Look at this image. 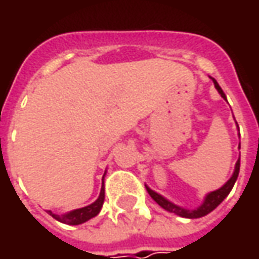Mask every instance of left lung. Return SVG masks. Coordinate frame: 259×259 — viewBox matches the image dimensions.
<instances>
[{
  "instance_id": "obj_1",
  "label": "left lung",
  "mask_w": 259,
  "mask_h": 259,
  "mask_svg": "<svg viewBox=\"0 0 259 259\" xmlns=\"http://www.w3.org/2000/svg\"><path fill=\"white\" fill-rule=\"evenodd\" d=\"M210 79L213 80V85L214 88H216V91H218V92L221 94V96L226 101V95L224 94L222 88L219 86V83L214 80L213 77H210ZM238 130H239V126H238ZM239 148H241V144H239ZM239 167H241V155H239V158H238V161H236V164H235V170L234 173H232V176H231V179H229L222 187H219L218 190L206 194L202 204L197 206V207H194V209H187V207H182V206H179V204H174L173 202H170L168 199H165L164 196H161V194H158L157 192H154L153 189H150L148 186H145V187H147L148 194H150V196H151L163 209H165L167 212L177 214V216H182V218H187V219H197V218L206 216L207 213H210L212 210H214L219 204L224 202L225 197L231 193L235 182H236V179H238V174H239Z\"/></svg>"
}]
</instances>
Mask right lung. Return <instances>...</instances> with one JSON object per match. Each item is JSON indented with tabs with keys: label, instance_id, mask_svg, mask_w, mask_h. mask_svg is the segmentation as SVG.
<instances>
[{
	"label": "right lung",
	"instance_id": "1",
	"mask_svg": "<svg viewBox=\"0 0 259 259\" xmlns=\"http://www.w3.org/2000/svg\"><path fill=\"white\" fill-rule=\"evenodd\" d=\"M105 177V174H104ZM102 177V179H104ZM105 200V186L102 184V189H101V193H99V197L95 200L94 203L88 204L85 207H80V209H75V210H70L67 213L63 214H56L53 213L52 210H47V213H50L56 221L62 222V224L66 225H80L88 222L89 219L95 218L96 214L101 212L102 209V204H104Z\"/></svg>",
	"mask_w": 259,
	"mask_h": 259
}]
</instances>
